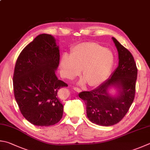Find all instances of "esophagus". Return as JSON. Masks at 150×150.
I'll return each mask as SVG.
<instances>
[{"label": "esophagus", "instance_id": "obj_1", "mask_svg": "<svg viewBox=\"0 0 150 150\" xmlns=\"http://www.w3.org/2000/svg\"><path fill=\"white\" fill-rule=\"evenodd\" d=\"M74 89V91H76V92H78V93H80V92H81V89H80V88H78V87H74V88H73Z\"/></svg>", "mask_w": 150, "mask_h": 150}]
</instances>
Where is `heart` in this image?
<instances>
[{
    "label": "heart",
    "instance_id": "b5f03b06",
    "mask_svg": "<svg viewBox=\"0 0 150 150\" xmlns=\"http://www.w3.org/2000/svg\"><path fill=\"white\" fill-rule=\"evenodd\" d=\"M114 62L112 51L95 42H82L73 46L70 55L64 54L61 59V73L64 78L74 79L80 73L90 86L103 83L108 77Z\"/></svg>",
    "mask_w": 150,
    "mask_h": 150
}]
</instances>
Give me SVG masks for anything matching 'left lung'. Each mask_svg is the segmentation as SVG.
<instances>
[{"mask_svg":"<svg viewBox=\"0 0 150 150\" xmlns=\"http://www.w3.org/2000/svg\"><path fill=\"white\" fill-rule=\"evenodd\" d=\"M118 52L119 64L110 77L91 91H82L79 97L86 105L87 116L92 123L112 126L123 119L131 107L135 96L137 68L133 56L115 38L112 37ZM111 87L117 89L110 95Z\"/></svg>","mask_w":150,"mask_h":150,"instance_id":"1","label":"left lung"}]
</instances>
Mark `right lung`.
I'll return each mask as SVG.
<instances>
[{
    "mask_svg": "<svg viewBox=\"0 0 150 150\" xmlns=\"http://www.w3.org/2000/svg\"><path fill=\"white\" fill-rule=\"evenodd\" d=\"M60 55L53 36L42 34L22 50L13 76L16 100L23 117L33 125L50 126L63 117L59 90L67 87L55 74Z\"/></svg>",
    "mask_w": 150,
    "mask_h": 150,
    "instance_id": "right-lung-1",
    "label": "right lung"
}]
</instances>
